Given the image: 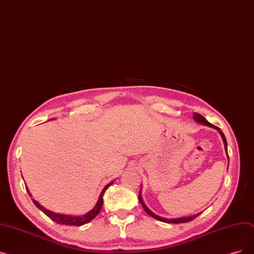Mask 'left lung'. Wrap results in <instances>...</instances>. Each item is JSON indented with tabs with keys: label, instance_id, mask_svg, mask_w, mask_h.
Wrapping results in <instances>:
<instances>
[{
	"label": "left lung",
	"instance_id": "obj_1",
	"mask_svg": "<svg viewBox=\"0 0 254 254\" xmlns=\"http://www.w3.org/2000/svg\"><path fill=\"white\" fill-rule=\"evenodd\" d=\"M193 119L196 121V123H198V124H201V125H203V126H206V127H213V128H215V129H217V130L219 131V134L221 135V138H222V140H223L224 147H225V151H226V156H227V159H228V153H227V142H226V139H225L224 134L222 133V130L220 129L218 127H216V126H214V125H212V124H209L208 121H207L203 116H201L200 114H198V113H194V114H193ZM228 160H229V159H228ZM139 201H140L141 205L143 206V208H144V211H145L149 216H151V217H152V218H154V219L159 220V221L166 222V223L178 224V223H186V222H190V221H192L193 219H195L197 216H199V215L201 214V213H198V214L193 215V216L181 217V218H172V219H168V218H164V217L158 216V215L154 214L153 212H151L150 209L146 206V204L144 203V201H143V199H142V195H141V189H140V192H139Z\"/></svg>",
	"mask_w": 254,
	"mask_h": 254
}]
</instances>
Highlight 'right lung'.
Returning a JSON list of instances; mask_svg holds the SVG:
<instances>
[{
    "instance_id": "right-lung-1",
    "label": "right lung",
    "mask_w": 254,
    "mask_h": 254,
    "mask_svg": "<svg viewBox=\"0 0 254 254\" xmlns=\"http://www.w3.org/2000/svg\"><path fill=\"white\" fill-rule=\"evenodd\" d=\"M114 182L108 184L105 188L102 190L101 194H100V197H98V200L96 202V204L94 205V207L91 209V211L88 212L87 214L85 215H82V216H71V215H63V214H58V213H54L52 211H49V209H47L46 207H43L39 202H37L36 200H34V198H32L33 202H34V204L40 209V211H42L43 213H45L49 218H51L53 221L57 222L59 224H64V225H72V226H81V225H84L88 222H90L92 219H94L98 213L101 212L102 209V206H103V197H104V194L106 192V190L109 188L110 186H111ZM26 189L29 193L30 196H32V194L29 192V189L26 187Z\"/></svg>"
}]
</instances>
